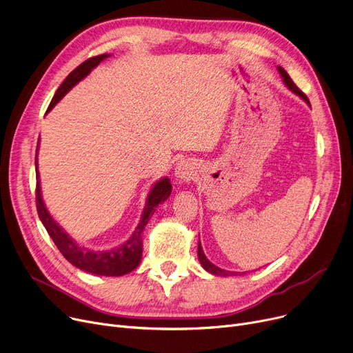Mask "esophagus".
<instances>
[{
	"label": "esophagus",
	"mask_w": 353,
	"mask_h": 353,
	"mask_svg": "<svg viewBox=\"0 0 353 353\" xmlns=\"http://www.w3.org/2000/svg\"><path fill=\"white\" fill-rule=\"evenodd\" d=\"M192 165L188 161H182L178 163L176 170H175V176L179 182L182 181H190L192 178Z\"/></svg>",
	"instance_id": "1"
}]
</instances>
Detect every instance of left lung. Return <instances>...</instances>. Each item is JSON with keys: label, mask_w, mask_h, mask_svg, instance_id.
Returning a JSON list of instances; mask_svg holds the SVG:
<instances>
[{"label": "left lung", "mask_w": 353, "mask_h": 353, "mask_svg": "<svg viewBox=\"0 0 353 353\" xmlns=\"http://www.w3.org/2000/svg\"><path fill=\"white\" fill-rule=\"evenodd\" d=\"M277 70H279V73L281 74V77H283V81H284V85H286L293 93H296L299 97H301L305 100V102L310 106V102H309V99H307V96L301 92L294 83H293V80L290 79V76L288 74V72L283 69V67H277ZM198 260H199V263H201V265L204 267V270H207L208 273H211V274H215V276H223V277H227V276H232V274H237V273H232V272H228V270H224V268H220V267H216L215 264H212L207 257H205V254H204V251H203V247H201V243H198Z\"/></svg>", "instance_id": "1"}]
</instances>
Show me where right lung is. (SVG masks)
Returning <instances> with one entry per match:
<instances>
[{
	"label": "right lung",
	"mask_w": 353,
	"mask_h": 353,
	"mask_svg": "<svg viewBox=\"0 0 353 353\" xmlns=\"http://www.w3.org/2000/svg\"><path fill=\"white\" fill-rule=\"evenodd\" d=\"M109 54H100L96 57H90L86 61H83L79 67L64 79V81L57 89L56 94L53 96L52 102H50V106L47 112L52 110L59 100L63 99V96L69 92L72 88H74L80 80L85 79L96 65L100 64V61H103L108 59ZM37 154H39V145L36 150V178H37V187H36V204H37V212L43 225L46 227L48 236L52 237L57 248L60 250V253L64 256V259L76 265L80 270L97 274V276H123L130 273L132 270L139 265L141 259H142V232L148 221L150 220V216L154 215L155 208L162 204L163 201L171 195L172 185L168 178L159 179L155 185L150 190L148 198H146V204L143 208V214L141 216V221L138 227L133 231L132 236L129 237L128 241L121 244L119 247H114L110 250H90L86 247L79 245L69 234H67L56 221L54 218L50 215L47 211L43 195H41V187H40V175L37 170Z\"/></svg>",
	"instance_id": "1"
}]
</instances>
